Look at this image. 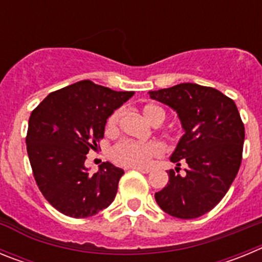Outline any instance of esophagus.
Instances as JSON below:
<instances>
[{
	"label": "esophagus",
	"instance_id": "obj_1",
	"mask_svg": "<svg viewBox=\"0 0 262 262\" xmlns=\"http://www.w3.org/2000/svg\"><path fill=\"white\" fill-rule=\"evenodd\" d=\"M131 169H134V170H138V172H142V173H149V172H151V169H149V168H140V166H133Z\"/></svg>",
	"mask_w": 262,
	"mask_h": 262
}]
</instances>
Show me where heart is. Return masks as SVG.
<instances>
[{"mask_svg":"<svg viewBox=\"0 0 262 262\" xmlns=\"http://www.w3.org/2000/svg\"><path fill=\"white\" fill-rule=\"evenodd\" d=\"M143 117L152 126H160L165 119V113L161 107L155 105H147L142 110ZM122 111L115 110L108 117L106 128L110 133L117 131ZM161 154V147L156 142L135 143L129 140H122L111 148L110 157L114 163L123 166H145L151 163L152 159Z\"/></svg>","mask_w":262,"mask_h":262,"instance_id":"heart-1","label":"heart"}]
</instances>
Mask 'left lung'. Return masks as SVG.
Wrapping results in <instances>:
<instances>
[{"instance_id": "left-lung-1", "label": "left lung", "mask_w": 262, "mask_h": 262, "mask_svg": "<svg viewBox=\"0 0 262 262\" xmlns=\"http://www.w3.org/2000/svg\"><path fill=\"white\" fill-rule=\"evenodd\" d=\"M149 97L178 114L185 134L170 161L187 164L184 176L169 170L168 184L155 200L174 217L202 216L221 202L239 172L245 136L239 110L219 90L191 82L154 90Z\"/></svg>"}]
</instances>
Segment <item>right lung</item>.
Wrapping results in <instances>:
<instances>
[{
	"instance_id": "obj_1",
	"label": "right lung",
	"mask_w": 262,
	"mask_h": 262,
	"mask_svg": "<svg viewBox=\"0 0 262 262\" xmlns=\"http://www.w3.org/2000/svg\"><path fill=\"white\" fill-rule=\"evenodd\" d=\"M133 96L82 80L50 93L32 110L27 155L39 190L57 211L93 216L114 201L123 169L106 161L90 174L85 160L103 138L107 118Z\"/></svg>"
}]
</instances>
